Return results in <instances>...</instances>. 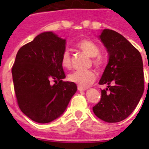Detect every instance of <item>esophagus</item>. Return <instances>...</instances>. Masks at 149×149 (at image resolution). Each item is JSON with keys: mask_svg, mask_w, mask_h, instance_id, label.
<instances>
[{"mask_svg": "<svg viewBox=\"0 0 149 149\" xmlns=\"http://www.w3.org/2000/svg\"><path fill=\"white\" fill-rule=\"evenodd\" d=\"M77 89H78V91H84L86 90V88H85V87H82V86H78Z\"/></svg>", "mask_w": 149, "mask_h": 149, "instance_id": "34e87169", "label": "esophagus"}]
</instances>
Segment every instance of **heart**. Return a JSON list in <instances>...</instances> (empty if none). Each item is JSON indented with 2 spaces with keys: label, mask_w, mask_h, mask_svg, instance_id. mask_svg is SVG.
<instances>
[{
  "label": "heart",
  "mask_w": 149,
  "mask_h": 149,
  "mask_svg": "<svg viewBox=\"0 0 149 149\" xmlns=\"http://www.w3.org/2000/svg\"><path fill=\"white\" fill-rule=\"evenodd\" d=\"M77 47L90 57H93L92 62L97 68L101 67L104 60L100 55L98 45L89 39H82L77 44ZM61 64L63 67L70 70L72 68V58L70 52L65 50L61 56ZM97 76L93 70L87 71H76L69 76V80L78 86L86 87L95 81Z\"/></svg>",
  "instance_id": "1"
}]
</instances>
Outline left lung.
<instances>
[{
  "label": "left lung",
  "mask_w": 149,
  "mask_h": 149,
  "mask_svg": "<svg viewBox=\"0 0 149 149\" xmlns=\"http://www.w3.org/2000/svg\"><path fill=\"white\" fill-rule=\"evenodd\" d=\"M99 38L109 56L99 84L107 87L101 91V99L93 111L106 122H119L133 112L144 93L142 58L139 50L117 31L104 29Z\"/></svg>",
  "instance_id": "left-lung-1"
}]
</instances>
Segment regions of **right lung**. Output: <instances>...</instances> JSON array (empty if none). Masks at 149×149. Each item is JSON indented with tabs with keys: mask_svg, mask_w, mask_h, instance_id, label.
Instances as JSON below:
<instances>
[{
	"mask_svg": "<svg viewBox=\"0 0 149 149\" xmlns=\"http://www.w3.org/2000/svg\"><path fill=\"white\" fill-rule=\"evenodd\" d=\"M65 43V39L46 31L16 55L11 72L17 104L36 122L49 123L60 117L77 91L76 84L63 81L61 56Z\"/></svg>",
	"mask_w": 149,
	"mask_h": 149,
	"instance_id": "right-lung-1",
	"label": "right lung"
}]
</instances>
